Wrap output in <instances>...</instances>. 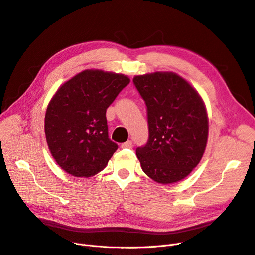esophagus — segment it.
Here are the masks:
<instances>
[{"label":"esophagus","instance_id":"34e87169","mask_svg":"<svg viewBox=\"0 0 255 255\" xmlns=\"http://www.w3.org/2000/svg\"><path fill=\"white\" fill-rule=\"evenodd\" d=\"M121 147H122V148H132V147H133V143H132L131 140H128V141L122 143V144H121Z\"/></svg>","mask_w":255,"mask_h":255}]
</instances>
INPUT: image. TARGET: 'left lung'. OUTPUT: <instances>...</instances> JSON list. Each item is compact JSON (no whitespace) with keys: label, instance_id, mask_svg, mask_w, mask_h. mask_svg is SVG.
I'll return each mask as SVG.
<instances>
[{"label":"left lung","instance_id":"1","mask_svg":"<svg viewBox=\"0 0 255 255\" xmlns=\"http://www.w3.org/2000/svg\"><path fill=\"white\" fill-rule=\"evenodd\" d=\"M133 83L147 108L148 140L136 148L142 170L158 183L177 182L192 172L206 148L204 101L172 72L135 76Z\"/></svg>","mask_w":255,"mask_h":255}]
</instances>
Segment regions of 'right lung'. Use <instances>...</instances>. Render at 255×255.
Instances as JSON below:
<instances>
[{
    "label": "right lung",
    "instance_id": "obj_1",
    "mask_svg": "<svg viewBox=\"0 0 255 255\" xmlns=\"http://www.w3.org/2000/svg\"><path fill=\"white\" fill-rule=\"evenodd\" d=\"M122 74L86 70L58 88L45 115L51 155L76 177H91L108 165L118 148L109 138L107 109L129 84Z\"/></svg>",
    "mask_w": 255,
    "mask_h": 255
}]
</instances>
